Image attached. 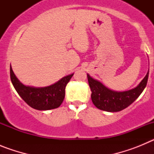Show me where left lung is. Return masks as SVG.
<instances>
[{"label": "left lung", "instance_id": "8db88e82", "mask_svg": "<svg viewBox=\"0 0 154 154\" xmlns=\"http://www.w3.org/2000/svg\"><path fill=\"white\" fill-rule=\"evenodd\" d=\"M149 70L143 79L134 89L117 92L107 88L102 82L87 74L89 86L92 91V101L99 109L106 112H119L128 107L143 92L147 83Z\"/></svg>", "mask_w": 154, "mask_h": 154}]
</instances>
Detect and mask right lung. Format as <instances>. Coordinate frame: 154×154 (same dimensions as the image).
Listing matches in <instances>:
<instances>
[{"mask_svg":"<svg viewBox=\"0 0 154 154\" xmlns=\"http://www.w3.org/2000/svg\"><path fill=\"white\" fill-rule=\"evenodd\" d=\"M10 75L14 89L28 106L38 110H49L60 106L65 98V87L74 73L45 87L29 86L21 83L14 73L11 65Z\"/></svg>","mask_w":154,"mask_h":154,"instance_id":"obj_1","label":"right lung"}]
</instances>
